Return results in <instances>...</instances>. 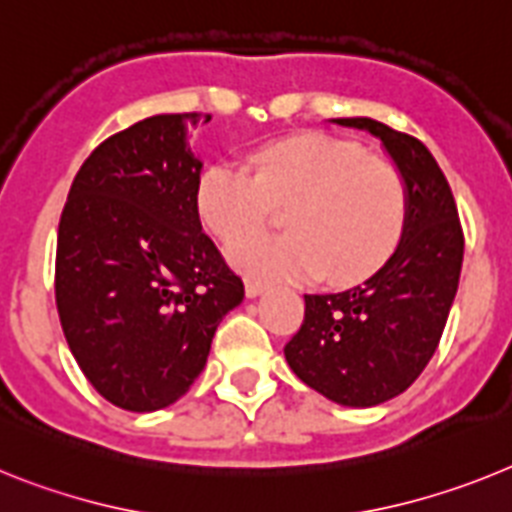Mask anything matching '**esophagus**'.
<instances>
[{"instance_id":"obj_1","label":"esophagus","mask_w":512,"mask_h":512,"mask_svg":"<svg viewBox=\"0 0 512 512\" xmlns=\"http://www.w3.org/2000/svg\"><path fill=\"white\" fill-rule=\"evenodd\" d=\"M265 283H260V281H247L244 283V293H247V299H257V296H262V293H265Z\"/></svg>"}]
</instances>
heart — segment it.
<instances>
[{"label":"heart","instance_id":"obj_1","mask_svg":"<svg viewBox=\"0 0 512 512\" xmlns=\"http://www.w3.org/2000/svg\"><path fill=\"white\" fill-rule=\"evenodd\" d=\"M247 170L213 162L195 188L203 226L221 242L261 228L273 207H288L286 238L231 244L229 260L260 281L322 275L350 286L384 265L407 224V185L386 159L324 133H301L250 154Z\"/></svg>","mask_w":512,"mask_h":512}]
</instances>
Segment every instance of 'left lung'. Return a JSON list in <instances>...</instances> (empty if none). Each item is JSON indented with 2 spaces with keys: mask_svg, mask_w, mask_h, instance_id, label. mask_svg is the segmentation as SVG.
Wrapping results in <instances>:
<instances>
[{
  "mask_svg": "<svg viewBox=\"0 0 512 512\" xmlns=\"http://www.w3.org/2000/svg\"><path fill=\"white\" fill-rule=\"evenodd\" d=\"M379 139L407 185V224L376 273L340 293H306L304 324L283 353L291 371L342 407L399 397L433 358L464 262L446 175L422 141L371 118H332Z\"/></svg>",
  "mask_w": 512,
  "mask_h": 512,
  "instance_id": "left-lung-1",
  "label": "left lung"
}]
</instances>
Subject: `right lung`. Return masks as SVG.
I'll return each instance as SVG.
<instances>
[{
  "label": "right lung",
  "mask_w": 512,
  "mask_h": 512,
  "mask_svg": "<svg viewBox=\"0 0 512 512\" xmlns=\"http://www.w3.org/2000/svg\"><path fill=\"white\" fill-rule=\"evenodd\" d=\"M198 113L151 115L102 141L59 221L56 306L71 355L128 412L170 407L206 368L244 286L195 208ZM211 121V115L206 123Z\"/></svg>",
  "instance_id": "1"
}]
</instances>
